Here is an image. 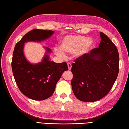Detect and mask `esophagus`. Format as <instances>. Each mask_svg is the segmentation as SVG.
Returning <instances> with one entry per match:
<instances>
[{"instance_id": "34e87169", "label": "esophagus", "mask_w": 129, "mask_h": 129, "mask_svg": "<svg viewBox=\"0 0 129 129\" xmlns=\"http://www.w3.org/2000/svg\"><path fill=\"white\" fill-rule=\"evenodd\" d=\"M68 69H69V70H71V68H72V64H71V63L68 62Z\"/></svg>"}]
</instances>
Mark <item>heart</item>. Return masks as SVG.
<instances>
[{"mask_svg":"<svg viewBox=\"0 0 129 129\" xmlns=\"http://www.w3.org/2000/svg\"><path fill=\"white\" fill-rule=\"evenodd\" d=\"M93 41L91 38L77 35L67 36L62 38L60 44V48H56L55 53L57 56H64V52L68 54H73L76 57H81L86 54L92 46Z\"/></svg>","mask_w":129,"mask_h":129,"instance_id":"1","label":"heart"}]
</instances>
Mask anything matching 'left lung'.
Wrapping results in <instances>:
<instances>
[{
  "mask_svg": "<svg viewBox=\"0 0 129 129\" xmlns=\"http://www.w3.org/2000/svg\"><path fill=\"white\" fill-rule=\"evenodd\" d=\"M99 48L79 57L72 65L73 93L80 101L95 102L111 90L119 73V53L110 38L101 32Z\"/></svg>",
  "mask_w": 129,
  "mask_h": 129,
  "instance_id": "left-lung-1",
  "label": "left lung"
}]
</instances>
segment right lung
I'll return each instance as SVG.
<instances>
[{
  "label": "right lung",
  "instance_id": "obj_1",
  "mask_svg": "<svg viewBox=\"0 0 129 129\" xmlns=\"http://www.w3.org/2000/svg\"><path fill=\"white\" fill-rule=\"evenodd\" d=\"M52 30L33 29L28 32L18 42L14 48L11 67L13 73L20 92L30 99L43 101L54 93L57 83L65 71L66 62L56 63L49 60L48 53L51 50L48 47L41 62L31 64L25 58L23 53L24 43L41 42L54 33Z\"/></svg>",
  "mask_w": 129,
  "mask_h": 129
}]
</instances>
